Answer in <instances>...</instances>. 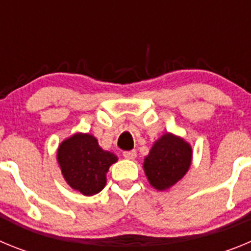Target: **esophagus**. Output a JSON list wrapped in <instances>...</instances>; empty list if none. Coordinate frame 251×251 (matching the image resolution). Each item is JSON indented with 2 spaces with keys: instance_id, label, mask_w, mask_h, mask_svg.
<instances>
[{
  "instance_id": "obj_1",
  "label": "esophagus",
  "mask_w": 251,
  "mask_h": 251,
  "mask_svg": "<svg viewBox=\"0 0 251 251\" xmlns=\"http://www.w3.org/2000/svg\"><path fill=\"white\" fill-rule=\"evenodd\" d=\"M123 156L127 159H134L137 157V152L136 151H126V152H123Z\"/></svg>"
}]
</instances>
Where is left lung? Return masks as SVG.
I'll list each match as a JSON object with an SVG mask.
<instances>
[{"instance_id": "left-lung-1", "label": "left lung", "mask_w": 251, "mask_h": 251, "mask_svg": "<svg viewBox=\"0 0 251 251\" xmlns=\"http://www.w3.org/2000/svg\"><path fill=\"white\" fill-rule=\"evenodd\" d=\"M192 163V147L174 133L159 137L145 157L143 170L148 182L158 191H166L182 178Z\"/></svg>"}]
</instances>
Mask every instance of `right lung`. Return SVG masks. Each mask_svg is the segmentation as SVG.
<instances>
[{"label":"right lung","instance_id":"1","mask_svg":"<svg viewBox=\"0 0 251 251\" xmlns=\"http://www.w3.org/2000/svg\"><path fill=\"white\" fill-rule=\"evenodd\" d=\"M57 163L73 190L84 196L98 194L106 185V172L118 157L99 146L89 133H75L57 148Z\"/></svg>","mask_w":251,"mask_h":251}]
</instances>
